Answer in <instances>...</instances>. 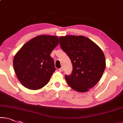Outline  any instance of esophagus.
<instances>
[{"mask_svg":"<svg viewBox=\"0 0 123 123\" xmlns=\"http://www.w3.org/2000/svg\"><path fill=\"white\" fill-rule=\"evenodd\" d=\"M58 70H59V71H60V72H62V71H63V67L60 68V69H58Z\"/></svg>","mask_w":123,"mask_h":123,"instance_id":"34e87169","label":"esophagus"}]
</instances>
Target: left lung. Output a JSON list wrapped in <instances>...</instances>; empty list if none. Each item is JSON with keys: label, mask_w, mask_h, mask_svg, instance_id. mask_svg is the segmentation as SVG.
Instances as JSON below:
<instances>
[{"label": "left lung", "mask_w": 123, "mask_h": 123, "mask_svg": "<svg viewBox=\"0 0 123 123\" xmlns=\"http://www.w3.org/2000/svg\"><path fill=\"white\" fill-rule=\"evenodd\" d=\"M59 44L73 65L71 74L65 75L67 84L77 92L88 91L97 84L105 71V59L102 50L83 36H61Z\"/></svg>", "instance_id": "obj_1"}]
</instances>
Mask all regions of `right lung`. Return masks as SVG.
<instances>
[{"label": "right lung", "mask_w": 123, "mask_h": 123, "mask_svg": "<svg viewBox=\"0 0 123 123\" xmlns=\"http://www.w3.org/2000/svg\"><path fill=\"white\" fill-rule=\"evenodd\" d=\"M59 38L40 35L25 43L15 55L14 69L20 82L30 90L40 89L48 84L56 70L51 52Z\"/></svg>", "instance_id": "right-lung-1"}]
</instances>
